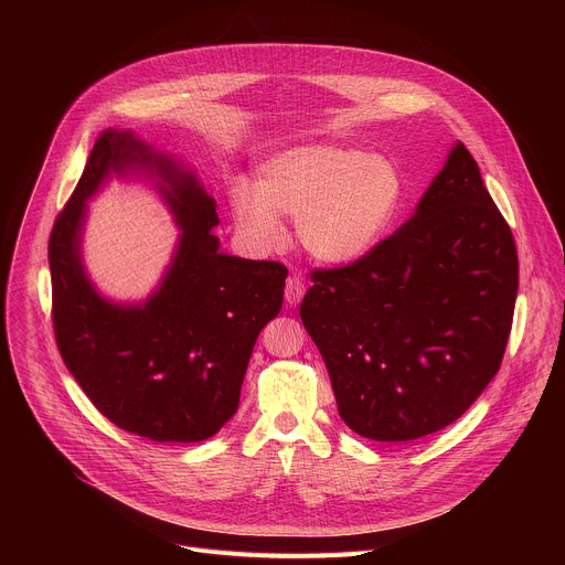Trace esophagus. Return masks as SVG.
Here are the masks:
<instances>
[{
  "instance_id": "obj_1",
  "label": "esophagus",
  "mask_w": 565,
  "mask_h": 565,
  "mask_svg": "<svg viewBox=\"0 0 565 565\" xmlns=\"http://www.w3.org/2000/svg\"><path fill=\"white\" fill-rule=\"evenodd\" d=\"M303 295H306V284L295 275V277H288V281H286V292H284V297H286V306H297L301 299H303Z\"/></svg>"
}]
</instances>
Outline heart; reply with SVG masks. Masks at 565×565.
Masks as SVG:
<instances>
[{"label": "heart", "instance_id": "b5f03b06", "mask_svg": "<svg viewBox=\"0 0 565 565\" xmlns=\"http://www.w3.org/2000/svg\"><path fill=\"white\" fill-rule=\"evenodd\" d=\"M405 194L391 158L342 145H299L259 166L257 188L236 181L230 207L238 232L262 253L277 250L297 221L303 250L324 264L369 255L388 230Z\"/></svg>", "mask_w": 565, "mask_h": 565}]
</instances>
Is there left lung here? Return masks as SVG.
<instances>
[{
    "label": "left lung",
    "instance_id": "8db88e82",
    "mask_svg": "<svg viewBox=\"0 0 565 565\" xmlns=\"http://www.w3.org/2000/svg\"><path fill=\"white\" fill-rule=\"evenodd\" d=\"M299 315L360 436L407 443L458 420L508 347L519 290L512 230L456 142L395 234L312 270Z\"/></svg>",
    "mask_w": 565,
    "mask_h": 565
}]
</instances>
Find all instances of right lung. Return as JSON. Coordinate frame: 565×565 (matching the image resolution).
Wrapping results in <instances>:
<instances>
[{"instance_id":"right-lung-1","label":"right lung","mask_w":565,"mask_h":565,"mask_svg":"<svg viewBox=\"0 0 565 565\" xmlns=\"http://www.w3.org/2000/svg\"><path fill=\"white\" fill-rule=\"evenodd\" d=\"M145 173L182 230L159 288L140 305L103 298L82 264L86 201L111 177ZM216 203L194 172L134 131L107 129L49 238L60 355L94 407L153 443H199L238 409L262 329L281 310L288 270L218 250Z\"/></svg>"}]
</instances>
